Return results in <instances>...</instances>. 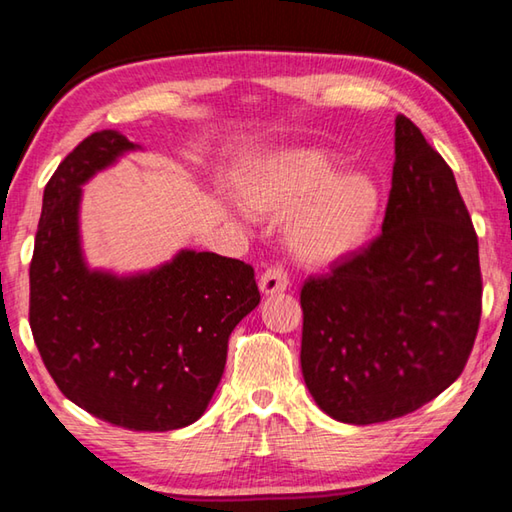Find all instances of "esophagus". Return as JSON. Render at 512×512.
I'll return each instance as SVG.
<instances>
[{
  "label": "esophagus",
  "mask_w": 512,
  "mask_h": 512,
  "mask_svg": "<svg viewBox=\"0 0 512 512\" xmlns=\"http://www.w3.org/2000/svg\"><path fill=\"white\" fill-rule=\"evenodd\" d=\"M287 287H289V273L284 271V266L277 262L266 266V271L262 273V277H259V289H262V293H266V296L287 291Z\"/></svg>",
  "instance_id": "obj_1"
}]
</instances>
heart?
Here are the masks:
<instances>
[{"label":"heart","mask_w":512,"mask_h":512,"mask_svg":"<svg viewBox=\"0 0 512 512\" xmlns=\"http://www.w3.org/2000/svg\"><path fill=\"white\" fill-rule=\"evenodd\" d=\"M318 149L277 153L248 169L237 185L250 214L284 216L291 253L307 266L341 262L366 246L375 230L381 194L363 171H336Z\"/></svg>","instance_id":"1"}]
</instances>
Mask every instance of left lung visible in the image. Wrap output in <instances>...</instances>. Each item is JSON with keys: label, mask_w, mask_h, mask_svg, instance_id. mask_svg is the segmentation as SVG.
<instances>
[{"label": "left lung", "mask_w": 512, "mask_h": 512, "mask_svg": "<svg viewBox=\"0 0 512 512\" xmlns=\"http://www.w3.org/2000/svg\"><path fill=\"white\" fill-rule=\"evenodd\" d=\"M481 293L479 239L454 173L397 115L381 235L300 291V366L311 397L348 424L418 411L470 359Z\"/></svg>", "instance_id": "8db88e82"}]
</instances>
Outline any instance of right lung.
Returning <instances> with one entry per match:
<instances>
[{"instance_id":"obj_1","label":"right lung","mask_w":512,"mask_h":512,"mask_svg":"<svg viewBox=\"0 0 512 512\" xmlns=\"http://www.w3.org/2000/svg\"><path fill=\"white\" fill-rule=\"evenodd\" d=\"M133 149L117 131L92 133L49 178L29 268V323L67 400L115 427L171 431L205 413L232 329L259 305V289L250 264L196 250L128 277L85 266L81 185Z\"/></svg>"}]
</instances>
